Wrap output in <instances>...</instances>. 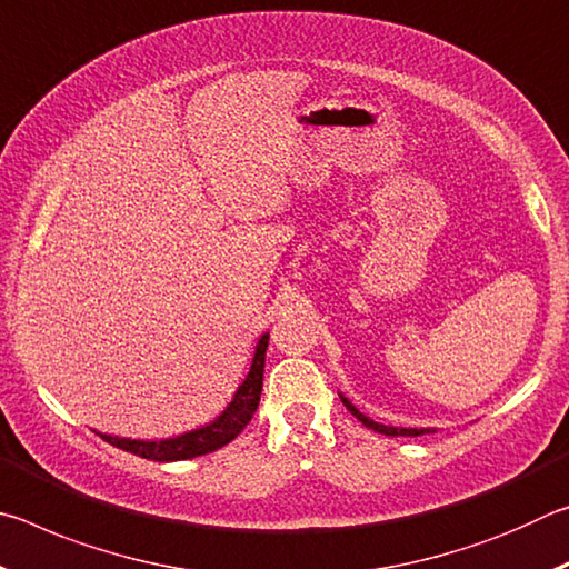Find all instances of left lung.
Here are the masks:
<instances>
[{
  "instance_id": "obj_1",
  "label": "left lung",
  "mask_w": 569,
  "mask_h": 569,
  "mask_svg": "<svg viewBox=\"0 0 569 569\" xmlns=\"http://www.w3.org/2000/svg\"><path fill=\"white\" fill-rule=\"evenodd\" d=\"M343 407L349 409L356 419H359L363 427H369L373 431H379V435H387V437H421V435H429V431H437L431 427H391V423H381V421H373L371 417H366V413L361 409H356L353 403L343 397V393H339Z\"/></svg>"
}]
</instances>
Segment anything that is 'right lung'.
Masks as SVG:
<instances>
[{"mask_svg": "<svg viewBox=\"0 0 569 569\" xmlns=\"http://www.w3.org/2000/svg\"><path fill=\"white\" fill-rule=\"evenodd\" d=\"M266 349H268V333H261V339L256 341L253 359H250V369L246 373L243 383H238L233 399L228 401V407L218 413L213 421L203 423V427L182 431L178 437L168 439H130V437H114V435H98L110 441L112 447L130 451V455H138L142 459L152 461H180V459H192L203 457L226 447L228 441H233L240 431L246 429V423L253 419L258 409V401H261L263 391V366H266Z\"/></svg>", "mask_w": 569, "mask_h": 569, "instance_id": "right-lung-1", "label": "right lung"}]
</instances>
